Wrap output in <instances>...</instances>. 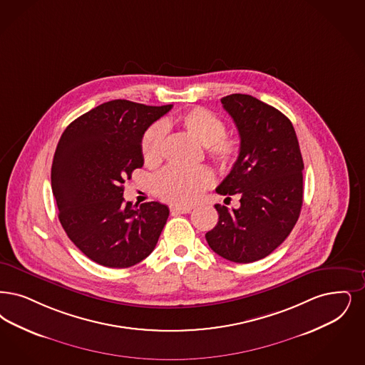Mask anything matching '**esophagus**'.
Segmentation results:
<instances>
[{
	"mask_svg": "<svg viewBox=\"0 0 365 365\" xmlns=\"http://www.w3.org/2000/svg\"><path fill=\"white\" fill-rule=\"evenodd\" d=\"M190 210H191L190 207H183V206H171V215H173V216L190 213Z\"/></svg>",
	"mask_w": 365,
	"mask_h": 365,
	"instance_id": "obj_1",
	"label": "esophagus"
}]
</instances>
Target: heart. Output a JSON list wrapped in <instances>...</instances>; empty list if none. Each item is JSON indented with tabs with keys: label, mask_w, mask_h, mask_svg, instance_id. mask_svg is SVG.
Instances as JSON below:
<instances>
[{
	"label": "heart",
	"mask_w": 365,
	"mask_h": 365,
	"mask_svg": "<svg viewBox=\"0 0 365 365\" xmlns=\"http://www.w3.org/2000/svg\"><path fill=\"white\" fill-rule=\"evenodd\" d=\"M173 123L206 146L207 155L221 167L234 165L240 155V143L234 135L225 134V123L215 113L204 107H195L176 117ZM170 122L155 123L144 133L141 153L148 165H156L161 160V150L165 129ZM213 183L210 170L168 167L155 178L153 189L161 200L175 205H191L200 194Z\"/></svg>",
	"instance_id": "heart-1"
}]
</instances>
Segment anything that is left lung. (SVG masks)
<instances>
[{
	"label": "left lung",
	"instance_id": "obj_1",
	"mask_svg": "<svg viewBox=\"0 0 365 365\" xmlns=\"http://www.w3.org/2000/svg\"><path fill=\"white\" fill-rule=\"evenodd\" d=\"M221 103L239 131L240 155L216 191L237 194L240 207L215 205L219 221L205 237L228 261L255 262L288 237L300 216L304 163L292 122L277 108L243 93Z\"/></svg>",
	"mask_w": 365,
	"mask_h": 365
}]
</instances>
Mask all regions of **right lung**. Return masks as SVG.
<instances>
[{
    "label": "right lung",
    "instance_id": "right-lung-1",
    "mask_svg": "<svg viewBox=\"0 0 365 365\" xmlns=\"http://www.w3.org/2000/svg\"><path fill=\"white\" fill-rule=\"evenodd\" d=\"M171 108L173 104L117 99L74 119L62 133L51 165L58 219L76 247L93 262L123 269L156 247L168 206H131L123 200V183L144 165L146 129Z\"/></svg>",
    "mask_w": 365,
    "mask_h": 365
}]
</instances>
